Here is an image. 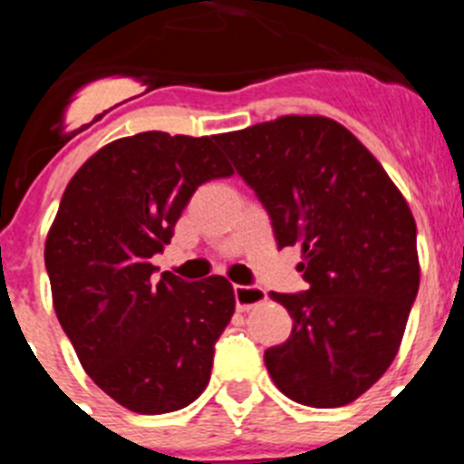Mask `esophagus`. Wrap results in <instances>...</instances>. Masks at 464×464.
<instances>
[{
    "mask_svg": "<svg viewBox=\"0 0 464 464\" xmlns=\"http://www.w3.org/2000/svg\"><path fill=\"white\" fill-rule=\"evenodd\" d=\"M267 299V293L260 285H235V302L239 311H248L251 306L262 304Z\"/></svg>",
    "mask_w": 464,
    "mask_h": 464,
    "instance_id": "obj_1",
    "label": "esophagus"
}]
</instances>
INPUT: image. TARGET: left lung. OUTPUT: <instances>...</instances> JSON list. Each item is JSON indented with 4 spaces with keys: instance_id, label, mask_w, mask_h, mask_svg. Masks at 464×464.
<instances>
[{
    "instance_id": "left-lung-1",
    "label": "left lung",
    "mask_w": 464,
    "mask_h": 464,
    "mask_svg": "<svg viewBox=\"0 0 464 464\" xmlns=\"http://www.w3.org/2000/svg\"><path fill=\"white\" fill-rule=\"evenodd\" d=\"M267 208L278 248L302 246L309 290L269 293L293 332L265 351L278 391L315 409L358 400L395 360L418 295L416 220L374 155L323 116L218 134Z\"/></svg>"
}]
</instances>
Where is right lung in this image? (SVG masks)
Instances as JSON below:
<instances>
[{
    "label": "right lung",
    "instance_id": "1",
    "mask_svg": "<svg viewBox=\"0 0 464 464\" xmlns=\"http://www.w3.org/2000/svg\"><path fill=\"white\" fill-rule=\"evenodd\" d=\"M218 137L118 139L69 181L46 239L53 306L83 370L134 413H169L202 395L213 348L235 314L225 276L153 274L155 253L202 183L232 176Z\"/></svg>",
    "mask_w": 464,
    "mask_h": 464
}]
</instances>
